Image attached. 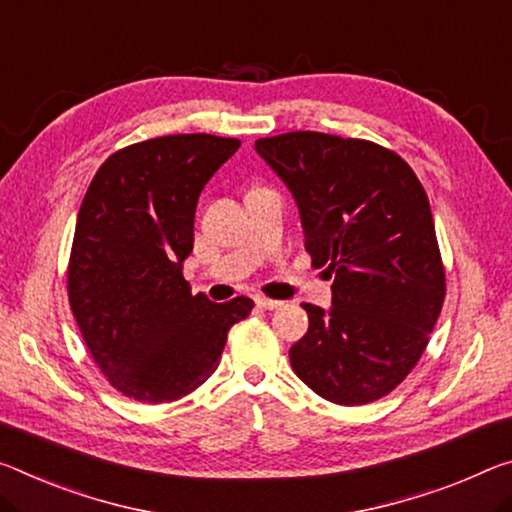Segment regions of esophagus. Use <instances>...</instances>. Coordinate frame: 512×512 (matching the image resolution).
<instances>
[{
	"mask_svg": "<svg viewBox=\"0 0 512 512\" xmlns=\"http://www.w3.org/2000/svg\"><path fill=\"white\" fill-rule=\"evenodd\" d=\"M255 303H257V307H264V310H280L282 305V300H273V298H266V296H255Z\"/></svg>",
	"mask_w": 512,
	"mask_h": 512,
	"instance_id": "obj_1",
	"label": "esophagus"
}]
</instances>
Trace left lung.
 <instances>
[{"label": "left lung", "mask_w": 512, "mask_h": 512, "mask_svg": "<svg viewBox=\"0 0 512 512\" xmlns=\"http://www.w3.org/2000/svg\"><path fill=\"white\" fill-rule=\"evenodd\" d=\"M255 150L294 196L312 266H328L332 307L303 303L296 376L326 401L383 399L415 369L446 282L424 186L399 154L364 139L289 132Z\"/></svg>", "instance_id": "1"}]
</instances>
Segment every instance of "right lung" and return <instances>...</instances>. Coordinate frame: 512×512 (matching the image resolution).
Returning <instances> with one entry per match:
<instances>
[{
  "label": "right lung",
  "mask_w": 512,
  "mask_h": 512,
  "mask_svg": "<svg viewBox=\"0 0 512 512\" xmlns=\"http://www.w3.org/2000/svg\"><path fill=\"white\" fill-rule=\"evenodd\" d=\"M239 139L175 134L113 152L79 207L68 298L81 337L109 383L141 403H168L212 376L227 330L255 303L191 294L200 191Z\"/></svg>",
  "instance_id": "obj_1"
}]
</instances>
